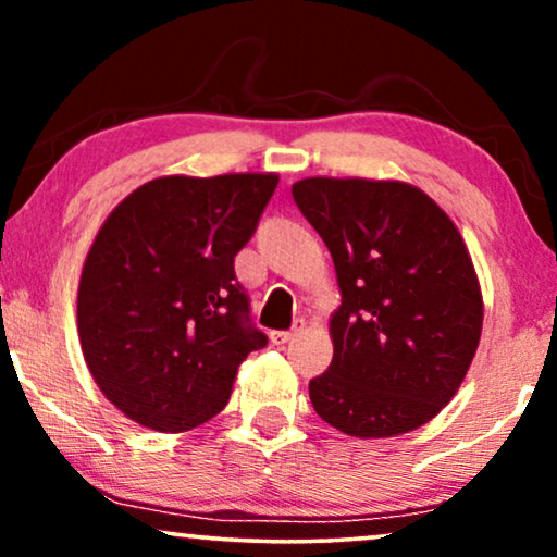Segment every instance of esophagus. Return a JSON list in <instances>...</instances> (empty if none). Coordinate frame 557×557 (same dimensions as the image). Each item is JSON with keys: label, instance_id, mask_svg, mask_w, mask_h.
<instances>
[{"label": "esophagus", "instance_id": "esophagus-1", "mask_svg": "<svg viewBox=\"0 0 557 557\" xmlns=\"http://www.w3.org/2000/svg\"><path fill=\"white\" fill-rule=\"evenodd\" d=\"M305 327V323L300 320V323H297L293 331H272L270 333V341H272V346H285L287 341H293L295 338V333H300Z\"/></svg>", "mask_w": 557, "mask_h": 557}]
</instances>
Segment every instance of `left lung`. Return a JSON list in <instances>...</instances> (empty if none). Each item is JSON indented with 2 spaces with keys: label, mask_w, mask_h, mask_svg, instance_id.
<instances>
[{
  "label": "left lung",
  "mask_w": 557,
  "mask_h": 557,
  "mask_svg": "<svg viewBox=\"0 0 557 557\" xmlns=\"http://www.w3.org/2000/svg\"><path fill=\"white\" fill-rule=\"evenodd\" d=\"M293 199L323 237L341 289L312 409L358 438L424 426L457 396L482 335L480 277L457 224L396 178L310 176L293 184Z\"/></svg>",
  "instance_id": "8db88e82"
}]
</instances>
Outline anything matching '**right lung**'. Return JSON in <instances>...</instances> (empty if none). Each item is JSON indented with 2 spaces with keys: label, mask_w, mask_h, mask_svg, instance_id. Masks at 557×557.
Wrapping results in <instances>:
<instances>
[{
  "label": "right lung",
  "mask_w": 557,
  "mask_h": 557,
  "mask_svg": "<svg viewBox=\"0 0 557 557\" xmlns=\"http://www.w3.org/2000/svg\"><path fill=\"white\" fill-rule=\"evenodd\" d=\"M277 182L272 171L159 176L108 214L77 285V335L123 417L182 434L230 401L242 360L268 343L249 325L234 255Z\"/></svg>",
  "instance_id": "obj_1"
}]
</instances>
